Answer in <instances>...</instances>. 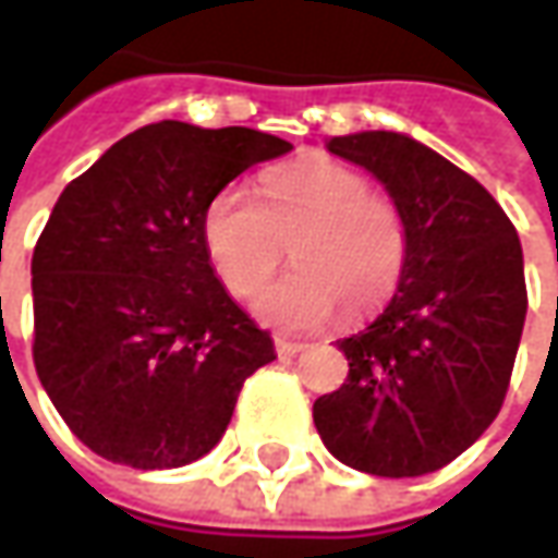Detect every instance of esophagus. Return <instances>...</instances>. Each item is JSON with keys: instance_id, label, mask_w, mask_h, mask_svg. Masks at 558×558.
<instances>
[{"instance_id": "obj_1", "label": "esophagus", "mask_w": 558, "mask_h": 558, "mask_svg": "<svg viewBox=\"0 0 558 558\" xmlns=\"http://www.w3.org/2000/svg\"><path fill=\"white\" fill-rule=\"evenodd\" d=\"M305 348V342H295V339H275V351H278L280 357H295L299 351Z\"/></svg>"}]
</instances>
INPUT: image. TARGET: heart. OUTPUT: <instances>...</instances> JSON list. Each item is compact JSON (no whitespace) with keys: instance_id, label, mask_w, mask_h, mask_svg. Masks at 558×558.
I'll return each mask as SVG.
<instances>
[{"instance_id":"obj_1","label":"heart","mask_w":558,"mask_h":558,"mask_svg":"<svg viewBox=\"0 0 558 558\" xmlns=\"http://www.w3.org/2000/svg\"><path fill=\"white\" fill-rule=\"evenodd\" d=\"M201 241L238 299L253 295L287 256L295 268L256 295L265 324L308 332L339 308L378 311L397 293L409 259V226L397 201L373 192L354 168L311 158L265 173L256 198L222 189L204 207Z\"/></svg>"}]
</instances>
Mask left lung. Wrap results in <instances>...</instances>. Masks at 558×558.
Segmentation results:
<instances>
[{"label":"left lung","mask_w":558,"mask_h":558,"mask_svg":"<svg viewBox=\"0 0 558 558\" xmlns=\"http://www.w3.org/2000/svg\"><path fill=\"white\" fill-rule=\"evenodd\" d=\"M327 149L381 180L409 226L403 280L357 336L348 378L317 397L314 424L342 464L373 476L446 468L501 412L529 293L517 229L470 173L393 131Z\"/></svg>","instance_id":"left-lung-1"}]
</instances>
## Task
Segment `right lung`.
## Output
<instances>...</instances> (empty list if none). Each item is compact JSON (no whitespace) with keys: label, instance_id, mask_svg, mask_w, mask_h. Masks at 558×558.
<instances>
[{"label":"right lung","instance_id":"obj_1","mask_svg":"<svg viewBox=\"0 0 558 558\" xmlns=\"http://www.w3.org/2000/svg\"><path fill=\"white\" fill-rule=\"evenodd\" d=\"M293 146L250 128L158 121L57 198L33 250V363L60 418L112 464L168 470L226 434L271 336L216 280L204 207Z\"/></svg>","mask_w":558,"mask_h":558}]
</instances>
